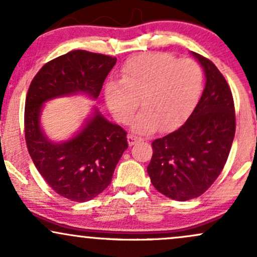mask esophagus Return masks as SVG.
<instances>
[{"label": "esophagus", "mask_w": 257, "mask_h": 257, "mask_svg": "<svg viewBox=\"0 0 257 257\" xmlns=\"http://www.w3.org/2000/svg\"><path fill=\"white\" fill-rule=\"evenodd\" d=\"M139 140H141V138L135 137V135H132V134L128 135V144H129V146L135 145V144H137Z\"/></svg>", "instance_id": "1"}]
</instances>
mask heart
I'll use <instances>...</instances> for the list:
<instances>
[{"mask_svg": "<svg viewBox=\"0 0 257 257\" xmlns=\"http://www.w3.org/2000/svg\"><path fill=\"white\" fill-rule=\"evenodd\" d=\"M202 83V70L193 60L151 52L129 59L120 71V81H108L104 95L113 118L122 124L131 122L141 99L144 110L133 122L134 132L149 134L159 126L169 132L193 111Z\"/></svg>", "mask_w": 257, "mask_h": 257, "instance_id": "b5f03b06", "label": "heart"}]
</instances>
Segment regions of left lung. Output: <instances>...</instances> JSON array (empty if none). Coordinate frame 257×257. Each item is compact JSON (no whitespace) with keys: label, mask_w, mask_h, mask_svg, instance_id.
<instances>
[{"label":"left lung","mask_w":257,"mask_h":257,"mask_svg":"<svg viewBox=\"0 0 257 257\" xmlns=\"http://www.w3.org/2000/svg\"><path fill=\"white\" fill-rule=\"evenodd\" d=\"M191 54L203 67L204 90L185 124L153 141L147 167L156 190L179 202L197 198L214 184L235 133L234 102L225 77L209 59Z\"/></svg>","instance_id":"obj_1"}]
</instances>
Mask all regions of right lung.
I'll return each instance as SVG.
<instances>
[{
    "mask_svg": "<svg viewBox=\"0 0 257 257\" xmlns=\"http://www.w3.org/2000/svg\"><path fill=\"white\" fill-rule=\"evenodd\" d=\"M117 59L72 51L47 63L32 79L25 101V139L35 167L53 190L73 202H88L111 184L114 168L128 149L126 133L98 107L71 138L49 139L41 124L51 100L82 94L98 99Z\"/></svg>",
    "mask_w": 257,
    "mask_h": 257,
    "instance_id": "1",
    "label": "right lung"
}]
</instances>
